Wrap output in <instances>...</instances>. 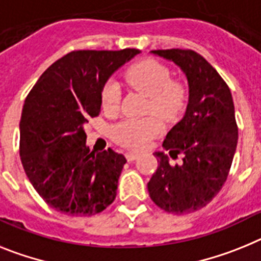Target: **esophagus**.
<instances>
[{
    "label": "esophagus",
    "mask_w": 261,
    "mask_h": 261,
    "mask_svg": "<svg viewBox=\"0 0 261 261\" xmlns=\"http://www.w3.org/2000/svg\"><path fill=\"white\" fill-rule=\"evenodd\" d=\"M126 158H127L128 162H134V160H137V159L139 158V155L135 152H127L126 153Z\"/></svg>",
    "instance_id": "obj_1"
}]
</instances>
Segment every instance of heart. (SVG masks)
I'll list each match as a JSON object with an SVG mask.
<instances>
[{
  "instance_id": "obj_1",
  "label": "heart",
  "mask_w": 261,
  "mask_h": 261,
  "mask_svg": "<svg viewBox=\"0 0 261 261\" xmlns=\"http://www.w3.org/2000/svg\"><path fill=\"white\" fill-rule=\"evenodd\" d=\"M126 81L134 89L149 97V112L156 113L167 121L178 117L185 102L187 89L182 84L171 81L168 68L155 60H143L126 72ZM121 101V87L117 81H109L102 90V106L106 112H115ZM164 130L158 117L143 119H124L113 130L114 139L127 148L142 149L149 140L159 137Z\"/></svg>"
}]
</instances>
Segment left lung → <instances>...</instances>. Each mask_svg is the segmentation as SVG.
Here are the masks:
<instances>
[{
	"label": "left lung",
	"instance_id": "left-lung-1",
	"mask_svg": "<svg viewBox=\"0 0 261 261\" xmlns=\"http://www.w3.org/2000/svg\"><path fill=\"white\" fill-rule=\"evenodd\" d=\"M177 65L188 81V105L184 117L169 130L163 143L172 159L155 152L158 169L147 184L151 199L173 214L202 209L218 194L227 178L238 143L232 96L218 72L190 49L151 51Z\"/></svg>",
	"mask_w": 261,
	"mask_h": 261
}]
</instances>
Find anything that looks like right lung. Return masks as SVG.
I'll return each mask as SVG.
<instances>
[{"label":"right lung","mask_w":261,"mask_h":261,"mask_svg":"<svg viewBox=\"0 0 261 261\" xmlns=\"http://www.w3.org/2000/svg\"><path fill=\"white\" fill-rule=\"evenodd\" d=\"M138 54L134 48L69 52L24 99L22 164L34 189L58 212L89 217L114 201L126 158L112 148L90 151L84 126L99 114L110 76Z\"/></svg>","instance_id":"add662e5"}]
</instances>
